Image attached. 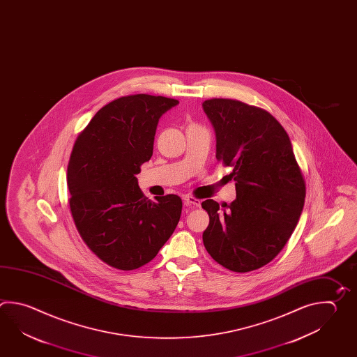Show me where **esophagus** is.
Here are the masks:
<instances>
[{
  "label": "esophagus",
  "mask_w": 357,
  "mask_h": 357,
  "mask_svg": "<svg viewBox=\"0 0 357 357\" xmlns=\"http://www.w3.org/2000/svg\"><path fill=\"white\" fill-rule=\"evenodd\" d=\"M183 199H184L185 207H199L201 206V201L197 199V198H193V197L185 196Z\"/></svg>",
  "instance_id": "34e87169"
}]
</instances>
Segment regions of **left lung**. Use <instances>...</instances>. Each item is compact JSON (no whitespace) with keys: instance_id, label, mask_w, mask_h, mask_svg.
Masks as SVG:
<instances>
[{"instance_id":"1","label":"left lung","mask_w":357,"mask_h":357,"mask_svg":"<svg viewBox=\"0 0 357 357\" xmlns=\"http://www.w3.org/2000/svg\"><path fill=\"white\" fill-rule=\"evenodd\" d=\"M216 135V159L231 167L236 199L202 202L204 248L225 268L249 272L276 257L298 225L305 183L291 141L266 110L231 99L202 102Z\"/></svg>"}]
</instances>
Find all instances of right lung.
I'll list each match as a JSON object with an SVG mask.
<instances>
[{
  "label": "right lung",
  "instance_id": "obj_1",
  "mask_svg": "<svg viewBox=\"0 0 357 357\" xmlns=\"http://www.w3.org/2000/svg\"><path fill=\"white\" fill-rule=\"evenodd\" d=\"M178 104L153 95L119 98L93 116L73 146L67 184L75 225L114 268L131 271L150 262L179 222L181 197L151 201L136 178L153 156L160 116Z\"/></svg>",
  "mask_w": 357,
  "mask_h": 357
}]
</instances>
